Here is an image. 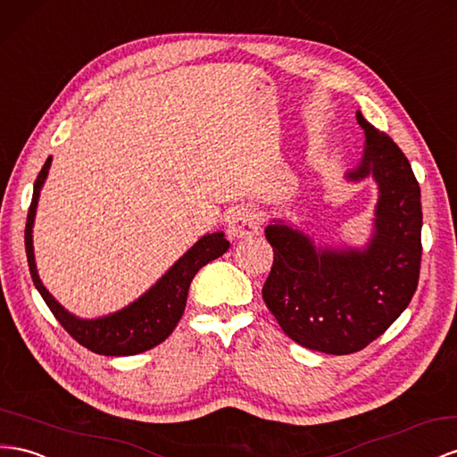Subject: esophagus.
<instances>
[{
    "instance_id": "1",
    "label": "esophagus",
    "mask_w": 457,
    "mask_h": 457,
    "mask_svg": "<svg viewBox=\"0 0 457 457\" xmlns=\"http://www.w3.org/2000/svg\"><path fill=\"white\" fill-rule=\"evenodd\" d=\"M262 213L250 204H242L232 209L228 215V230L237 238L250 237V234H257L262 230Z\"/></svg>"
}]
</instances>
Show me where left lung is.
I'll return each mask as SVG.
<instances>
[{"instance_id":"left-lung-1","label":"left lung","mask_w":457,"mask_h":457,"mask_svg":"<svg viewBox=\"0 0 457 457\" xmlns=\"http://www.w3.org/2000/svg\"><path fill=\"white\" fill-rule=\"evenodd\" d=\"M365 154L348 180L373 177L378 202L363 250L315 248L298 228L273 220L265 237L273 267L263 302L300 346L346 355L377 340L410 305L421 269V190L408 157L357 111Z\"/></svg>"}]
</instances>
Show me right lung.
Returning <instances> with one entry per match:
<instances>
[{
	"mask_svg": "<svg viewBox=\"0 0 457 457\" xmlns=\"http://www.w3.org/2000/svg\"><path fill=\"white\" fill-rule=\"evenodd\" d=\"M49 165H52V157L46 159L40 175L34 182L27 228H24V248H27L29 269L34 280V287L38 288L44 302L47 303L49 310H52L61 327L90 352L100 355H134L155 348L157 344H162L179 325V320L184 313V307H187L190 282L195 277V273L209 262H213L219 255H223L228 250L230 242L225 238L223 232L205 234V237L195 242L150 290L142 294L137 302H132L130 305L105 317L79 319L69 313L65 307L46 290L34 262L32 227L36 207H38L40 190L47 177Z\"/></svg>",
	"mask_w": 457,
	"mask_h": 457,
	"instance_id": "right-lung-1",
	"label": "right lung"
}]
</instances>
